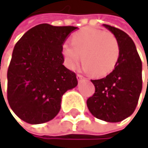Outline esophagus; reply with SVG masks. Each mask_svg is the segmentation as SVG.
Here are the masks:
<instances>
[{"label": "esophagus", "mask_w": 148, "mask_h": 148, "mask_svg": "<svg viewBox=\"0 0 148 148\" xmlns=\"http://www.w3.org/2000/svg\"><path fill=\"white\" fill-rule=\"evenodd\" d=\"M84 79V77L82 75H77V80H78V82H81V81H82Z\"/></svg>", "instance_id": "1"}]
</instances>
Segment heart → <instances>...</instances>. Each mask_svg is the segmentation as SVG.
<instances>
[{"label":"heart","mask_w":148,"mask_h":148,"mask_svg":"<svg viewBox=\"0 0 148 148\" xmlns=\"http://www.w3.org/2000/svg\"><path fill=\"white\" fill-rule=\"evenodd\" d=\"M62 54L69 68L75 66L82 55L83 70L100 77L115 67L120 57V45L113 33L86 27L73 34L71 44L63 43Z\"/></svg>","instance_id":"obj_1"}]
</instances>
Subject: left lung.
I'll return each mask as SVG.
<instances>
[{"instance_id": "left-lung-1", "label": "left lung", "mask_w": 148, "mask_h": 148, "mask_svg": "<svg viewBox=\"0 0 148 148\" xmlns=\"http://www.w3.org/2000/svg\"><path fill=\"white\" fill-rule=\"evenodd\" d=\"M103 25L117 38L120 57L108 75L90 80L95 92L87 99V106L96 118L118 123L136 109L142 90V62L133 41L126 33L109 25Z\"/></svg>"}]
</instances>
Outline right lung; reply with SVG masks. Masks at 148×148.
<instances>
[{
	"label": "right lung",
	"instance_id": "right-lung-1",
	"mask_svg": "<svg viewBox=\"0 0 148 148\" xmlns=\"http://www.w3.org/2000/svg\"><path fill=\"white\" fill-rule=\"evenodd\" d=\"M76 28L41 24L16 43L7 73V99L24 122L39 124L52 120L63 94L78 84L75 73L63 65L62 54V45Z\"/></svg>",
	"mask_w": 148,
	"mask_h": 148
}]
</instances>
